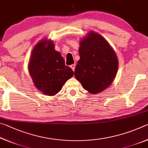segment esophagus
Instances as JSON below:
<instances>
[{
  "mask_svg": "<svg viewBox=\"0 0 148 148\" xmlns=\"http://www.w3.org/2000/svg\"><path fill=\"white\" fill-rule=\"evenodd\" d=\"M75 67H76V65H75V64H73L71 65V68L72 70H73V71H74Z\"/></svg>",
  "mask_w": 148,
  "mask_h": 148,
  "instance_id": "obj_1",
  "label": "esophagus"
}]
</instances>
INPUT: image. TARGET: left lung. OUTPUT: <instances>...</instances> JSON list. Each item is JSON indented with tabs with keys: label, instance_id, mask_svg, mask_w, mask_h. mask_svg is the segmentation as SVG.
Here are the masks:
<instances>
[{
	"label": "left lung",
	"instance_id": "1",
	"mask_svg": "<svg viewBox=\"0 0 148 148\" xmlns=\"http://www.w3.org/2000/svg\"><path fill=\"white\" fill-rule=\"evenodd\" d=\"M80 59L74 76L82 87L91 94H97L113 82L118 69L114 50L101 35L90 31L79 42Z\"/></svg>",
	"mask_w": 148,
	"mask_h": 148
}]
</instances>
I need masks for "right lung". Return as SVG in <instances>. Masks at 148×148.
I'll use <instances>...</instances> for the list:
<instances>
[{"label": "right lung", "mask_w": 148, "mask_h": 148, "mask_svg": "<svg viewBox=\"0 0 148 148\" xmlns=\"http://www.w3.org/2000/svg\"><path fill=\"white\" fill-rule=\"evenodd\" d=\"M54 47L50 40L40 41L32 49L28 67L34 86L49 96L58 93L74 75L72 69L65 65L63 57Z\"/></svg>", "instance_id": "add662e5"}]
</instances>
